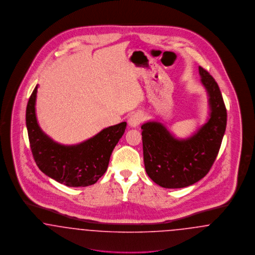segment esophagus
I'll return each instance as SVG.
<instances>
[{
  "label": "esophagus",
  "mask_w": 255,
  "mask_h": 255,
  "mask_svg": "<svg viewBox=\"0 0 255 255\" xmlns=\"http://www.w3.org/2000/svg\"><path fill=\"white\" fill-rule=\"evenodd\" d=\"M142 121H143V115L139 112H136L129 118L128 123L131 127H136L142 122Z\"/></svg>",
  "instance_id": "34e87169"
}]
</instances>
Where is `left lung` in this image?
Masks as SVG:
<instances>
[{
    "label": "left lung",
    "mask_w": 255,
    "mask_h": 255,
    "mask_svg": "<svg viewBox=\"0 0 255 255\" xmlns=\"http://www.w3.org/2000/svg\"><path fill=\"white\" fill-rule=\"evenodd\" d=\"M207 91L210 118L189 138L177 139L159 122L141 126L143 159L149 178L164 188H182L203 179L218 155L227 126V109L215 79L199 67Z\"/></svg>",
    "instance_id": "left-lung-1"
}]
</instances>
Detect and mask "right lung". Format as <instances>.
Segmentation results:
<instances>
[{
    "label": "right lung",
    "mask_w": 255,
    "mask_h": 255,
    "mask_svg": "<svg viewBox=\"0 0 255 255\" xmlns=\"http://www.w3.org/2000/svg\"><path fill=\"white\" fill-rule=\"evenodd\" d=\"M37 88L38 85L28 99L25 112L29 145L37 166L49 178L67 186L96 183L108 168L112 152L125 132L127 123L110 126L80 144L61 145L43 133L37 123Z\"/></svg>",
    "instance_id": "obj_1"
}]
</instances>
